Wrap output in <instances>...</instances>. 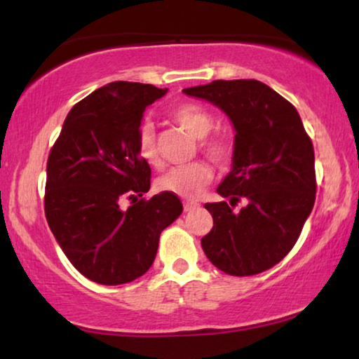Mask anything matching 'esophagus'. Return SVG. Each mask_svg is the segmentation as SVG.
I'll list each match as a JSON object with an SVG mask.
<instances>
[{
    "label": "esophagus",
    "mask_w": 359,
    "mask_h": 359,
    "mask_svg": "<svg viewBox=\"0 0 359 359\" xmlns=\"http://www.w3.org/2000/svg\"><path fill=\"white\" fill-rule=\"evenodd\" d=\"M184 212H191V210H196L199 209V203H196V201H184Z\"/></svg>",
    "instance_id": "esophagus-1"
}]
</instances>
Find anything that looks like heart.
I'll return each mask as SVG.
<instances>
[{
	"instance_id": "b5f03b06",
	"label": "heart",
	"mask_w": 359,
	"mask_h": 359,
	"mask_svg": "<svg viewBox=\"0 0 359 359\" xmlns=\"http://www.w3.org/2000/svg\"><path fill=\"white\" fill-rule=\"evenodd\" d=\"M171 117L178 124L189 132L191 135L203 139L214 127V117L203 106L184 104L176 106L171 111ZM201 149L215 163L224 165L232 158L233 155V139L227 132H215L214 135L205 137L201 142ZM137 150L140 158L151 166H160V154L156 147L154 126L145 124L139 130V140H137ZM212 180V170L204 161H196L188 166H178L171 168L156 181V188L161 193H170L183 199H196L205 189V186Z\"/></svg>"
}]
</instances>
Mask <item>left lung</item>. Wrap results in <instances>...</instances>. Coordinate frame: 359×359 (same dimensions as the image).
Wrapping results in <instances>:
<instances>
[{
  "label": "left lung",
  "mask_w": 359,
  "mask_h": 359,
  "mask_svg": "<svg viewBox=\"0 0 359 359\" xmlns=\"http://www.w3.org/2000/svg\"><path fill=\"white\" fill-rule=\"evenodd\" d=\"M220 107L235 129L232 171L208 203L214 227L201 245L230 276H253L296 245L316 203V156L291 102L258 80H215L183 90ZM245 203L240 211L233 208Z\"/></svg>",
  "instance_id": "1"
}]
</instances>
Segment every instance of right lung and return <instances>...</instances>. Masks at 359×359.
<instances>
[{"mask_svg":"<svg viewBox=\"0 0 359 359\" xmlns=\"http://www.w3.org/2000/svg\"><path fill=\"white\" fill-rule=\"evenodd\" d=\"M166 88L114 81L76 102L47 160L46 217L70 263L106 286L149 271L161 230L183 212L178 196L150 189L137 150L144 112ZM124 198L133 201L127 210Z\"/></svg>","mask_w":359,"mask_h":359,"instance_id":"1","label":"right lung"}]
</instances>
